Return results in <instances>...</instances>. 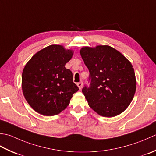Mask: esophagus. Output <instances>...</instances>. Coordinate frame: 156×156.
<instances>
[{"label": "esophagus", "mask_w": 156, "mask_h": 156, "mask_svg": "<svg viewBox=\"0 0 156 156\" xmlns=\"http://www.w3.org/2000/svg\"><path fill=\"white\" fill-rule=\"evenodd\" d=\"M77 85V86H78L79 90H81V89L82 88V86H83V82L82 81L79 82Z\"/></svg>", "instance_id": "obj_1"}]
</instances>
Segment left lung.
<instances>
[{"instance_id":"obj_1","label":"left lung","mask_w":156,"mask_h":156,"mask_svg":"<svg viewBox=\"0 0 156 156\" xmlns=\"http://www.w3.org/2000/svg\"><path fill=\"white\" fill-rule=\"evenodd\" d=\"M80 54L90 72V85L82 89L89 106L105 117L122 113L131 102L136 90L131 63L109 46L85 47Z\"/></svg>"}]
</instances>
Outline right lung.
Listing matches in <instances>:
<instances>
[{"mask_svg": "<svg viewBox=\"0 0 156 156\" xmlns=\"http://www.w3.org/2000/svg\"><path fill=\"white\" fill-rule=\"evenodd\" d=\"M72 50L51 45L34 55L23 69L22 90L32 108L44 116L59 114L69 106L73 94L79 90L73 73L65 68Z\"/></svg>", "mask_w": 156, "mask_h": 156, "instance_id": "right-lung-1", "label": "right lung"}]
</instances>
